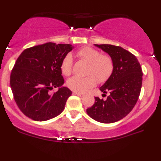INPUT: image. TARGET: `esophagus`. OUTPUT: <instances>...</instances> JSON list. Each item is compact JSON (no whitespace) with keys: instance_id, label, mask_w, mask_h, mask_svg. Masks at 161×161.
I'll list each match as a JSON object with an SVG mask.
<instances>
[{"instance_id":"34e87169","label":"esophagus","mask_w":161,"mask_h":161,"mask_svg":"<svg viewBox=\"0 0 161 161\" xmlns=\"http://www.w3.org/2000/svg\"><path fill=\"white\" fill-rule=\"evenodd\" d=\"M73 94H76V95H78L79 97H83V94H81V93H79V92H73Z\"/></svg>"}]
</instances>
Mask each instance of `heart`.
Returning a JSON list of instances; mask_svg holds the SVG:
<instances>
[{
  "instance_id": "heart-1",
  "label": "heart",
  "mask_w": 161,
  "mask_h": 161,
  "mask_svg": "<svg viewBox=\"0 0 161 161\" xmlns=\"http://www.w3.org/2000/svg\"><path fill=\"white\" fill-rule=\"evenodd\" d=\"M79 59L88 64L86 78L73 76L69 79L67 86L75 92L84 93L96 85L97 80L99 82H104L111 76L114 69L113 60L109 55H101V52L92 47H84L76 52ZM73 58L67 55L61 62V71L65 75H69L73 70Z\"/></svg>"
}]
</instances>
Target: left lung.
<instances>
[{"label": "left lung", "mask_w": 161, "mask_h": 161, "mask_svg": "<svg viewBox=\"0 0 161 161\" xmlns=\"http://www.w3.org/2000/svg\"><path fill=\"white\" fill-rule=\"evenodd\" d=\"M109 55L114 62L111 76L100 88L106 100L95 97V103L86 112L100 123H114L122 119L133 109L142 83V71L136 56L127 50L109 44H94Z\"/></svg>", "instance_id": "1"}]
</instances>
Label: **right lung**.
Listing matches in <instances>:
<instances>
[{"label": "right lung", "mask_w": 161, "mask_h": 161, "mask_svg": "<svg viewBox=\"0 0 161 161\" xmlns=\"http://www.w3.org/2000/svg\"><path fill=\"white\" fill-rule=\"evenodd\" d=\"M73 49L70 44L53 42L25 49L15 61L10 87L19 109L34 121H47L64 109L72 92L61 75V62ZM58 87L56 92L54 88Z\"/></svg>", "instance_id": "add662e5"}]
</instances>
